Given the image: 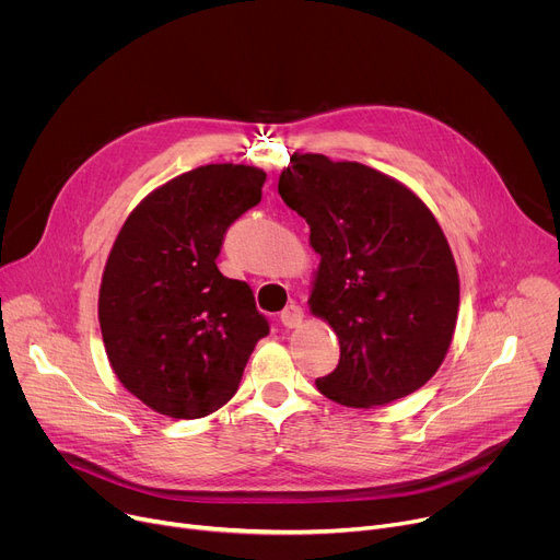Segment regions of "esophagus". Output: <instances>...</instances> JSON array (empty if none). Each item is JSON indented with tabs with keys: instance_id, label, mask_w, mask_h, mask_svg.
Segmentation results:
<instances>
[{
	"instance_id": "1",
	"label": "esophagus",
	"mask_w": 560,
	"mask_h": 560,
	"mask_svg": "<svg viewBox=\"0 0 560 560\" xmlns=\"http://www.w3.org/2000/svg\"><path fill=\"white\" fill-rule=\"evenodd\" d=\"M303 318H305V312H303V307H298V305H287L284 312L280 314V320L287 329L300 327V325H303Z\"/></svg>"
}]
</instances>
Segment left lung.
I'll list each match as a JSON object with an SVG mask.
<instances>
[{
    "instance_id": "1",
    "label": "left lung",
    "mask_w": 560,
    "mask_h": 560,
    "mask_svg": "<svg viewBox=\"0 0 560 560\" xmlns=\"http://www.w3.org/2000/svg\"><path fill=\"white\" fill-rule=\"evenodd\" d=\"M282 201L310 224L320 255L310 310L340 342L316 388L348 408L408 397L453 340L459 278L435 214L401 182L357 161L293 154Z\"/></svg>"
}]
</instances>
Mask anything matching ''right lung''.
<instances>
[{
	"label": "right lung",
	"mask_w": 560,
	"mask_h": 560,
	"mask_svg": "<svg viewBox=\"0 0 560 560\" xmlns=\"http://www.w3.org/2000/svg\"><path fill=\"white\" fill-rule=\"evenodd\" d=\"M265 182V170L235 163L184 172L130 212L109 250L98 295L105 352L154 412L199 419L222 408L269 334L250 287L214 262Z\"/></svg>",
	"instance_id": "1"
}]
</instances>
